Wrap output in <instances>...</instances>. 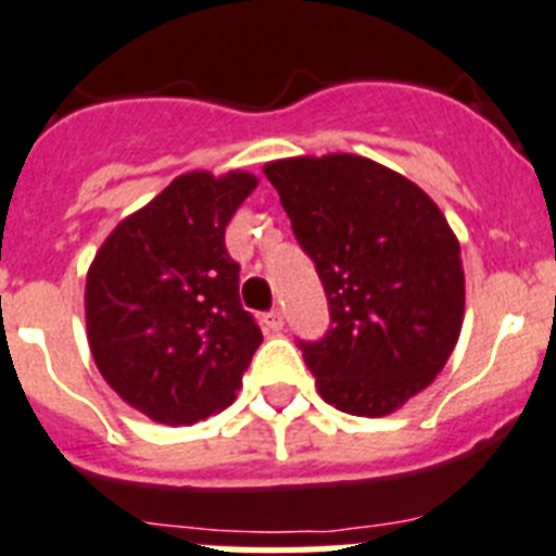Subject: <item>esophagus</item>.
Here are the masks:
<instances>
[{"label":"esophagus","mask_w":556,"mask_h":556,"mask_svg":"<svg viewBox=\"0 0 556 556\" xmlns=\"http://www.w3.org/2000/svg\"><path fill=\"white\" fill-rule=\"evenodd\" d=\"M263 325H265V330H268V332H279V330H282V327H285L282 311H279V307H274V311L265 313Z\"/></svg>","instance_id":"34e87169"}]
</instances>
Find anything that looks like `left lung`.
Masks as SVG:
<instances>
[{
	"label": "left lung",
	"mask_w": 556,
	"mask_h": 556,
	"mask_svg": "<svg viewBox=\"0 0 556 556\" xmlns=\"http://www.w3.org/2000/svg\"><path fill=\"white\" fill-rule=\"evenodd\" d=\"M330 305L318 341H296L338 412L383 417L445 369L465 316L458 240L431 198L352 153L265 164Z\"/></svg>",
	"instance_id": "8db88e82"
}]
</instances>
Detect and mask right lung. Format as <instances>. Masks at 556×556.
<instances>
[{"mask_svg": "<svg viewBox=\"0 0 556 556\" xmlns=\"http://www.w3.org/2000/svg\"><path fill=\"white\" fill-rule=\"evenodd\" d=\"M257 187L249 173L178 176L134 212L86 277L89 346L105 383L164 425H192L235 400L263 332L240 305L226 226Z\"/></svg>", "mask_w": 556, "mask_h": 556, "instance_id": "1", "label": "right lung"}]
</instances>
